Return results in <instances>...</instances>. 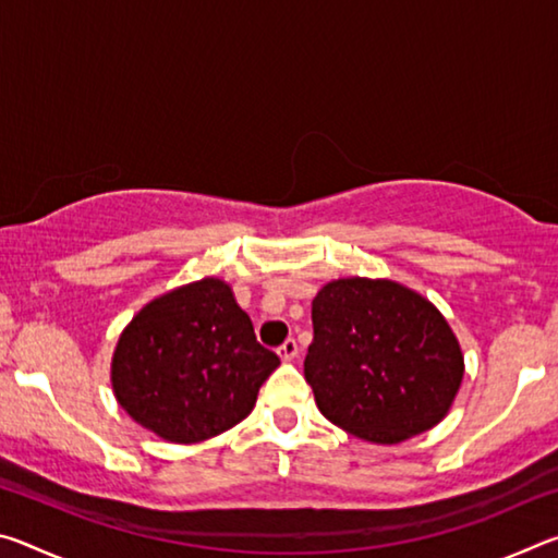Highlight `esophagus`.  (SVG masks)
<instances>
[{"mask_svg": "<svg viewBox=\"0 0 558 558\" xmlns=\"http://www.w3.org/2000/svg\"><path fill=\"white\" fill-rule=\"evenodd\" d=\"M278 356L282 359V362H292V359L298 356V342H295V339H286V342L278 347Z\"/></svg>", "mask_w": 558, "mask_h": 558, "instance_id": "obj_1", "label": "esophagus"}]
</instances>
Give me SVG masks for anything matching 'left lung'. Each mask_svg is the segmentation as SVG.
Here are the masks:
<instances>
[{
  "label": "left lung",
  "mask_w": 558,
  "mask_h": 558,
  "mask_svg": "<svg viewBox=\"0 0 558 558\" xmlns=\"http://www.w3.org/2000/svg\"><path fill=\"white\" fill-rule=\"evenodd\" d=\"M305 379L352 436L396 446L446 418L465 362L440 310L393 280L339 278L313 300Z\"/></svg>",
  "instance_id": "1"
}]
</instances>
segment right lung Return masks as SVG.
Wrapping results in <instances>:
<instances>
[{
    "mask_svg": "<svg viewBox=\"0 0 558 558\" xmlns=\"http://www.w3.org/2000/svg\"><path fill=\"white\" fill-rule=\"evenodd\" d=\"M278 364V354L258 344L231 286L204 278L132 317L112 354L110 381L140 426L169 442H199L241 423Z\"/></svg>",
    "mask_w": 558,
    "mask_h": 558,
    "instance_id": "right-lung-1",
    "label": "right lung"
}]
</instances>
